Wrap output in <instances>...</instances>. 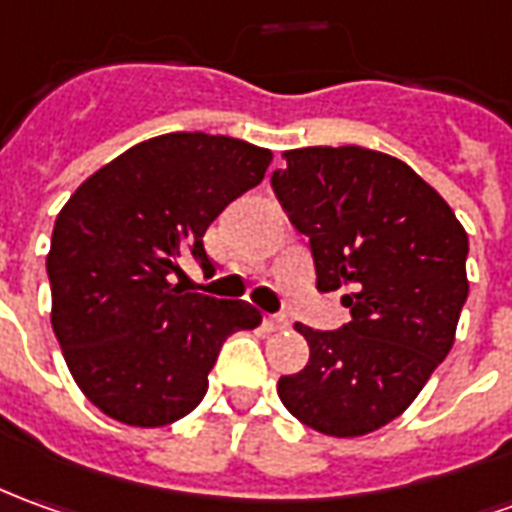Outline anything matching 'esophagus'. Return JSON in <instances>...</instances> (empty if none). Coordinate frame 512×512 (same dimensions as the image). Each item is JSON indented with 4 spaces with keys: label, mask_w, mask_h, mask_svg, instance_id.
Masks as SVG:
<instances>
[{
    "label": "esophagus",
    "mask_w": 512,
    "mask_h": 512,
    "mask_svg": "<svg viewBox=\"0 0 512 512\" xmlns=\"http://www.w3.org/2000/svg\"><path fill=\"white\" fill-rule=\"evenodd\" d=\"M263 324H266V330H285V327H288V318L285 316H266V321H263Z\"/></svg>",
    "instance_id": "34e87169"
}]
</instances>
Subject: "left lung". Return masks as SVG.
<instances>
[{
    "label": "left lung",
    "instance_id": "obj_1",
    "mask_svg": "<svg viewBox=\"0 0 512 512\" xmlns=\"http://www.w3.org/2000/svg\"><path fill=\"white\" fill-rule=\"evenodd\" d=\"M271 188L307 235L318 291L352 321L305 335L310 360L277 382L302 424L357 438L405 413L455 343L466 305L468 235L452 207L399 157L363 146L285 152Z\"/></svg>",
    "mask_w": 512,
    "mask_h": 512
}]
</instances>
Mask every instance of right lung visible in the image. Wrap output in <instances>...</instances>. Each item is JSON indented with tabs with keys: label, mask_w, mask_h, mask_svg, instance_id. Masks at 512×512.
Masks as SVG:
<instances>
[{
	"label": "right lung",
	"mask_w": 512,
	"mask_h": 512,
	"mask_svg": "<svg viewBox=\"0 0 512 512\" xmlns=\"http://www.w3.org/2000/svg\"><path fill=\"white\" fill-rule=\"evenodd\" d=\"M268 163V149L230 135L169 132L110 160L60 210L46 257L52 330L105 416L130 427L188 416L221 343L260 324L246 302L171 280L185 255L213 274L202 235Z\"/></svg>",
	"instance_id": "right-lung-1"
}]
</instances>
